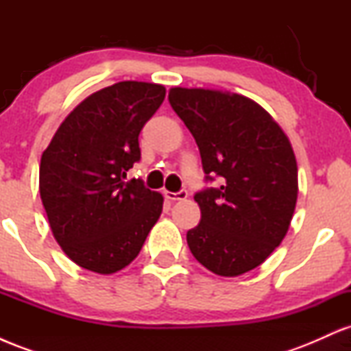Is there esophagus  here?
Instances as JSON below:
<instances>
[{"label": "esophagus", "instance_id": "1", "mask_svg": "<svg viewBox=\"0 0 351 351\" xmlns=\"http://www.w3.org/2000/svg\"><path fill=\"white\" fill-rule=\"evenodd\" d=\"M165 196H167V199H170V201H181V199L188 198V191L186 189H180V191H176V193L165 191Z\"/></svg>", "mask_w": 351, "mask_h": 351}]
</instances>
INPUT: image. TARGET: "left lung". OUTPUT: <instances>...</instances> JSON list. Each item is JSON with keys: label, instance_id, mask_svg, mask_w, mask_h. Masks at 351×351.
<instances>
[{"label": "left lung", "instance_id": "obj_1", "mask_svg": "<svg viewBox=\"0 0 351 351\" xmlns=\"http://www.w3.org/2000/svg\"><path fill=\"white\" fill-rule=\"evenodd\" d=\"M168 100L195 136L204 181L201 221L186 234L199 264L217 276L252 271L287 234L297 203V162L282 128L239 94L173 87Z\"/></svg>", "mask_w": 351, "mask_h": 351}]
</instances>
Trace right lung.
<instances>
[{"instance_id":"obj_1","label":"right lung","mask_w":351,"mask_h":351,"mask_svg":"<svg viewBox=\"0 0 351 351\" xmlns=\"http://www.w3.org/2000/svg\"><path fill=\"white\" fill-rule=\"evenodd\" d=\"M165 87L125 82L88 95L66 117L41 156L39 193L52 234L80 267L114 274L138 256L163 209L140 178L138 135Z\"/></svg>"}]
</instances>
